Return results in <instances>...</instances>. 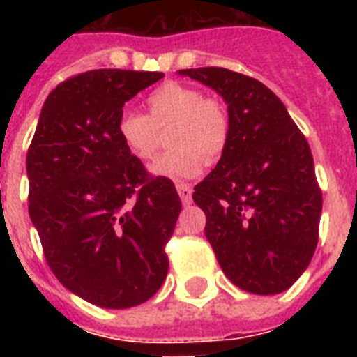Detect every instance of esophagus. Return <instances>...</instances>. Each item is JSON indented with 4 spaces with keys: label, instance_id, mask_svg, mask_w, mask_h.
<instances>
[{
    "label": "esophagus",
    "instance_id": "1",
    "mask_svg": "<svg viewBox=\"0 0 357 357\" xmlns=\"http://www.w3.org/2000/svg\"><path fill=\"white\" fill-rule=\"evenodd\" d=\"M176 189H178L179 198H181V202H183L185 206H187V204H190V200H192V189H190V185L178 183L176 185Z\"/></svg>",
    "mask_w": 357,
    "mask_h": 357
}]
</instances>
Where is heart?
Masks as SVG:
<instances>
[{"instance_id":"1","label":"heart","mask_w":357,"mask_h":357,"mask_svg":"<svg viewBox=\"0 0 357 357\" xmlns=\"http://www.w3.org/2000/svg\"><path fill=\"white\" fill-rule=\"evenodd\" d=\"M168 128L170 150L151 165V172L161 178L192 179L204 162L215 165L222 157L231 120L220 100L204 96L196 86L168 81L148 98V116L135 111L120 114L116 135L131 155L150 161L159 146V131Z\"/></svg>"}]
</instances>
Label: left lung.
Instances as JSON below:
<instances>
[{
    "instance_id": "left-lung-1",
    "label": "left lung",
    "mask_w": 357,
    "mask_h": 357,
    "mask_svg": "<svg viewBox=\"0 0 357 357\" xmlns=\"http://www.w3.org/2000/svg\"><path fill=\"white\" fill-rule=\"evenodd\" d=\"M179 74L215 89L231 120L226 151L192 195L218 265L243 291L282 293L319 241L322 192L310 144L261 81L217 66Z\"/></svg>"
}]
</instances>
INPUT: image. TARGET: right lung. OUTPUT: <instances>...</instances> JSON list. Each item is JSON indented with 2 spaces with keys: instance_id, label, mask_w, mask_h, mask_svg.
<instances>
[{
  "instance_id": "1",
  "label": "right lung",
  "mask_w": 357,
  "mask_h": 357,
  "mask_svg": "<svg viewBox=\"0 0 357 357\" xmlns=\"http://www.w3.org/2000/svg\"><path fill=\"white\" fill-rule=\"evenodd\" d=\"M161 72L91 70L44 102L27 151L29 217L64 287L100 307H133L159 291L179 211L176 187L150 176L116 135L123 103Z\"/></svg>"
}]
</instances>
